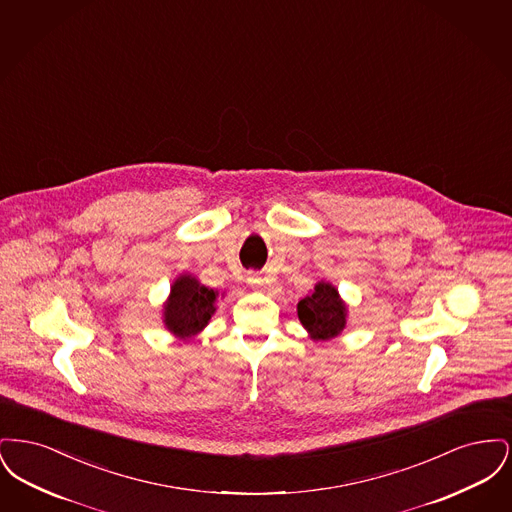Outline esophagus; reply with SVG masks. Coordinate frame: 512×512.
<instances>
[{
    "label": "esophagus",
    "instance_id": "obj_1",
    "mask_svg": "<svg viewBox=\"0 0 512 512\" xmlns=\"http://www.w3.org/2000/svg\"><path fill=\"white\" fill-rule=\"evenodd\" d=\"M247 282H251V284H261V278H259V276H253V274H251V276L247 278Z\"/></svg>",
    "mask_w": 512,
    "mask_h": 512
}]
</instances>
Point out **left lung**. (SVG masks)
<instances>
[{
	"label": "left lung",
	"instance_id": "obj_1",
	"mask_svg": "<svg viewBox=\"0 0 512 512\" xmlns=\"http://www.w3.org/2000/svg\"><path fill=\"white\" fill-rule=\"evenodd\" d=\"M297 315L315 340H330L345 326V305L341 303L338 290L322 282L317 284L315 292L299 301Z\"/></svg>",
	"mask_w": 512,
	"mask_h": 512
}]
</instances>
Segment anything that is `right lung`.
Segmentation results:
<instances>
[{
  "label": "right lung",
  "instance_id": "1",
  "mask_svg": "<svg viewBox=\"0 0 512 512\" xmlns=\"http://www.w3.org/2000/svg\"><path fill=\"white\" fill-rule=\"evenodd\" d=\"M217 293L201 286L192 276H180L172 286L165 307V324L178 338H192L215 313Z\"/></svg>",
  "mask_w": 512,
  "mask_h": 512
}]
</instances>
